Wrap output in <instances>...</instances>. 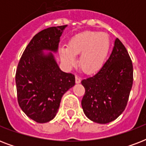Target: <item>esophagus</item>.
Here are the masks:
<instances>
[{
	"label": "esophagus",
	"instance_id": "obj_1",
	"mask_svg": "<svg viewBox=\"0 0 146 146\" xmlns=\"http://www.w3.org/2000/svg\"><path fill=\"white\" fill-rule=\"evenodd\" d=\"M75 80H76V83H80L81 82V79H80L78 76H75Z\"/></svg>",
	"mask_w": 146,
	"mask_h": 146
}]
</instances>
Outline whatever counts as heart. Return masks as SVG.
I'll use <instances>...</instances> for the list:
<instances>
[{"label": "heart", "instance_id": "b5f03b06", "mask_svg": "<svg viewBox=\"0 0 146 146\" xmlns=\"http://www.w3.org/2000/svg\"><path fill=\"white\" fill-rule=\"evenodd\" d=\"M109 47L110 41L106 33L86 31L71 39L68 48L62 49V60L67 66H73L76 63L75 55L80 54V64L82 70L94 73L103 66Z\"/></svg>", "mask_w": 146, "mask_h": 146}]
</instances>
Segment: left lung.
<instances>
[{"instance_id": "obj_1", "label": "left lung", "mask_w": 146, "mask_h": 146, "mask_svg": "<svg viewBox=\"0 0 146 146\" xmlns=\"http://www.w3.org/2000/svg\"><path fill=\"white\" fill-rule=\"evenodd\" d=\"M133 81V67L128 51L119 38L108 60L95 75L81 83L85 88L82 107L93 122L113 121L126 108Z\"/></svg>"}]
</instances>
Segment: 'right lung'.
Listing matches in <instances>:
<instances>
[{
    "instance_id": "1",
    "label": "right lung",
    "mask_w": 146,
    "mask_h": 146,
    "mask_svg": "<svg viewBox=\"0 0 146 146\" xmlns=\"http://www.w3.org/2000/svg\"><path fill=\"white\" fill-rule=\"evenodd\" d=\"M66 25L37 33L24 50L16 72L17 101L24 113L43 123L54 117L65 92L75 85V76L60 70L51 53L56 52Z\"/></svg>"
}]
</instances>
